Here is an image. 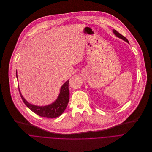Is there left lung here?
I'll list each match as a JSON object with an SVG mask.
<instances>
[{"instance_id":"left-lung-1","label":"left lung","mask_w":152,"mask_h":152,"mask_svg":"<svg viewBox=\"0 0 152 152\" xmlns=\"http://www.w3.org/2000/svg\"><path fill=\"white\" fill-rule=\"evenodd\" d=\"M113 33L114 34V35L116 36V37H117L118 38H120V39H123V40H124L125 41H126V42H127L128 43H129V41H128V40L124 37V36H123V35H122L121 34H120L117 31H116L115 30H114V29H113Z\"/></svg>"}]
</instances>
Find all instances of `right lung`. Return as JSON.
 Returning a JSON list of instances; mask_svg holds the SVG:
<instances>
[{
  "label": "right lung",
  "instance_id": "obj_1",
  "mask_svg": "<svg viewBox=\"0 0 152 152\" xmlns=\"http://www.w3.org/2000/svg\"><path fill=\"white\" fill-rule=\"evenodd\" d=\"M16 76L18 78L17 72L16 71ZM19 92L25 105L30 110L41 117L48 118H56L60 116L65 110L69 99V80L66 81L60 88V94L57 99L52 104L45 106H37L28 103L22 96L20 88Z\"/></svg>",
  "mask_w": 152,
  "mask_h": 152
}]
</instances>
